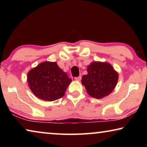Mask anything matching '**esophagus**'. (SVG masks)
I'll return each mask as SVG.
<instances>
[{"mask_svg":"<svg viewBox=\"0 0 147 147\" xmlns=\"http://www.w3.org/2000/svg\"><path fill=\"white\" fill-rule=\"evenodd\" d=\"M81 78H82L81 76H79L78 77H74V80H77V81H80L81 80Z\"/></svg>","mask_w":147,"mask_h":147,"instance_id":"esophagus-1","label":"esophagus"}]
</instances>
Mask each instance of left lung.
<instances>
[{"instance_id":"left-lung-1","label":"left lung","mask_w":147,"mask_h":147,"mask_svg":"<svg viewBox=\"0 0 147 147\" xmlns=\"http://www.w3.org/2000/svg\"><path fill=\"white\" fill-rule=\"evenodd\" d=\"M118 73L107 62L94 61L88 67V74L82 78L88 93L95 98L108 96L115 88Z\"/></svg>"}]
</instances>
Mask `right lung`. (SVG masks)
<instances>
[{"label":"right lung","mask_w":147,"mask_h":147,"mask_svg":"<svg viewBox=\"0 0 147 147\" xmlns=\"http://www.w3.org/2000/svg\"><path fill=\"white\" fill-rule=\"evenodd\" d=\"M27 81L37 97L54 101L63 97L72 80L56 62L45 61L28 72Z\"/></svg>","instance_id":"add662e5"}]
</instances>
